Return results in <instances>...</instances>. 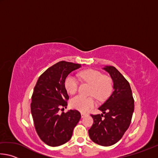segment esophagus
Masks as SVG:
<instances>
[{
	"mask_svg": "<svg viewBox=\"0 0 158 158\" xmlns=\"http://www.w3.org/2000/svg\"><path fill=\"white\" fill-rule=\"evenodd\" d=\"M81 118H84L85 116H88V114H85V113H81Z\"/></svg>",
	"mask_w": 158,
	"mask_h": 158,
	"instance_id": "obj_1",
	"label": "esophagus"
}]
</instances>
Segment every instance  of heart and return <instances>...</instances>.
Returning <instances> with one entry per match:
<instances>
[{
    "mask_svg": "<svg viewBox=\"0 0 158 158\" xmlns=\"http://www.w3.org/2000/svg\"><path fill=\"white\" fill-rule=\"evenodd\" d=\"M79 77L83 81L92 85L90 95H94L99 100L105 98L112 89V80L107 75H103L100 71L95 69H86L79 73ZM78 81L73 75L67 77L65 80V87L69 93L74 94L78 89ZM95 105L93 97H84L76 95L71 99L70 105L73 108L80 111L86 112Z\"/></svg>",
    "mask_w": 158,
    "mask_h": 158,
    "instance_id": "heart-1",
    "label": "heart"
}]
</instances>
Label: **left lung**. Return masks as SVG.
<instances>
[{
	"label": "left lung",
	"mask_w": 158,
	"mask_h": 158,
	"mask_svg": "<svg viewBox=\"0 0 158 158\" xmlns=\"http://www.w3.org/2000/svg\"><path fill=\"white\" fill-rule=\"evenodd\" d=\"M113 81L111 95L98 108L102 114L91 115L93 124L89 135L93 142L103 146L117 143L130 126L134 112V99L130 84L114 66H105Z\"/></svg>",
	"instance_id": "obj_1"
}]
</instances>
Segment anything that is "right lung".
<instances>
[{
  "mask_svg": "<svg viewBox=\"0 0 158 158\" xmlns=\"http://www.w3.org/2000/svg\"><path fill=\"white\" fill-rule=\"evenodd\" d=\"M81 67V64L60 61L39 77L34 88L31 114L37 135L48 146H58L68 142L81 118L77 110L59 113L62 106L67 107L69 99L65 80L69 73Z\"/></svg>",
  "mask_w": 158,
  "mask_h": 158,
  "instance_id": "add662e5",
  "label": "right lung"
}]
</instances>
